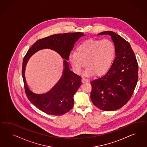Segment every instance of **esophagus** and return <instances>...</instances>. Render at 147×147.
Wrapping results in <instances>:
<instances>
[{"mask_svg": "<svg viewBox=\"0 0 147 147\" xmlns=\"http://www.w3.org/2000/svg\"><path fill=\"white\" fill-rule=\"evenodd\" d=\"M82 83H85V82H89V80H88V79H85L84 78H82Z\"/></svg>", "mask_w": 147, "mask_h": 147, "instance_id": "obj_1", "label": "esophagus"}]
</instances>
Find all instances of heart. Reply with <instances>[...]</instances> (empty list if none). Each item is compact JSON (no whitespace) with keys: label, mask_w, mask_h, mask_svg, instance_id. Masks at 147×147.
I'll return each instance as SVG.
<instances>
[{"label":"heart","mask_w":147,"mask_h":147,"mask_svg":"<svg viewBox=\"0 0 147 147\" xmlns=\"http://www.w3.org/2000/svg\"><path fill=\"white\" fill-rule=\"evenodd\" d=\"M115 55V46L111 40L89 38L77 45L76 51L71 52L68 60L74 71L79 74L87 66L85 74L91 76L105 73L111 66Z\"/></svg>","instance_id":"heart-1"}]
</instances>
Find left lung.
Returning <instances> with one entry per match:
<instances>
[{"mask_svg": "<svg viewBox=\"0 0 147 147\" xmlns=\"http://www.w3.org/2000/svg\"><path fill=\"white\" fill-rule=\"evenodd\" d=\"M111 36L115 49V58L107 73L91 81V100L98 109L113 111L128 102L138 80V63L129 42L112 31L98 36Z\"/></svg>", "mask_w": 147, "mask_h": 147, "instance_id": "left-lung-1", "label": "left lung"}]
</instances>
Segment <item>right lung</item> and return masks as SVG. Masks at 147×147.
<instances>
[{
	"mask_svg": "<svg viewBox=\"0 0 147 147\" xmlns=\"http://www.w3.org/2000/svg\"><path fill=\"white\" fill-rule=\"evenodd\" d=\"M81 32L56 34L36 41L28 49L22 62V76L27 97L41 111L53 115H61L71 110L74 106V95L81 85L80 76L69 68L68 55L80 37ZM51 49L57 51L64 60V69L61 78L49 92L36 94L29 89L26 83L24 72L26 63L31 55L39 50Z\"/></svg>",
	"mask_w": 147,
	"mask_h": 147,
	"instance_id": "add662e5",
	"label": "right lung"
}]
</instances>
